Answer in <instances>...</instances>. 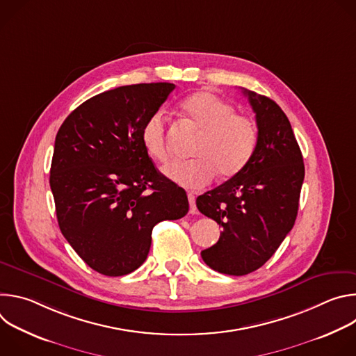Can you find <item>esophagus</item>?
I'll list each match as a JSON object with an SVG mask.
<instances>
[{"label": "esophagus", "instance_id": "1", "mask_svg": "<svg viewBox=\"0 0 356 356\" xmlns=\"http://www.w3.org/2000/svg\"><path fill=\"white\" fill-rule=\"evenodd\" d=\"M188 197V204H190V213L191 214H197V207H195V197L193 193H188L187 194Z\"/></svg>", "mask_w": 356, "mask_h": 356}]
</instances>
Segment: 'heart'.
<instances>
[{
  "label": "heart",
  "instance_id": "obj_1",
  "mask_svg": "<svg viewBox=\"0 0 356 356\" xmlns=\"http://www.w3.org/2000/svg\"><path fill=\"white\" fill-rule=\"evenodd\" d=\"M181 114L200 131L191 150L195 159L173 163L165 169L168 177L183 187H204L218 173L222 179L239 175L250 162L258 146V128L250 118L210 91H197L180 104ZM146 154L159 163L169 161L166 118L158 111L140 129Z\"/></svg>",
  "mask_w": 356,
  "mask_h": 356
}]
</instances>
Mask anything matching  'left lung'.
I'll return each instance as SVG.
<instances>
[{"label":"left lung","mask_w":356,"mask_h":356,"mask_svg":"<svg viewBox=\"0 0 356 356\" xmlns=\"http://www.w3.org/2000/svg\"><path fill=\"white\" fill-rule=\"evenodd\" d=\"M255 113L258 146L248 166L195 204L222 228L201 258L211 269L243 276L265 265L291 231L304 180L302 155L291 125L273 99L243 90Z\"/></svg>","instance_id":"left-lung-1"}]
</instances>
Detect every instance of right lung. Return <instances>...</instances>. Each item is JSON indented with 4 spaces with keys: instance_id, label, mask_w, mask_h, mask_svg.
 I'll list each match as a JSON object with an SVG mask.
<instances>
[{
    "instance_id": "obj_1",
    "label": "right lung",
    "mask_w": 356,
    "mask_h": 356,
    "mask_svg": "<svg viewBox=\"0 0 356 356\" xmlns=\"http://www.w3.org/2000/svg\"><path fill=\"white\" fill-rule=\"evenodd\" d=\"M172 83L122 86L97 94L62 124L50 166L60 231L95 272L124 276L146 259L152 229L188 211L186 191L165 177L140 142Z\"/></svg>"
}]
</instances>
